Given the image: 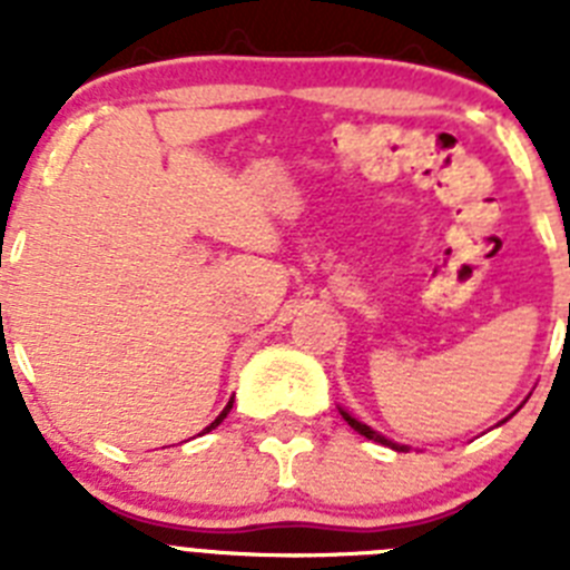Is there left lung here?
<instances>
[{
	"mask_svg": "<svg viewBox=\"0 0 570 570\" xmlns=\"http://www.w3.org/2000/svg\"><path fill=\"white\" fill-rule=\"evenodd\" d=\"M568 316H570V305H568ZM340 414H342V420L347 422V425L354 428L356 434H362V436H367V440L380 442V445L394 448V451H407V445H400V442H394V440H387V436H382L380 431H374V428H371V425H365V422H360V420H356V416H351V414H347L345 407H340ZM502 422H505V420H502Z\"/></svg>",
	"mask_w": 570,
	"mask_h": 570,
	"instance_id": "left-lung-1",
	"label": "left lung"
}]
</instances>
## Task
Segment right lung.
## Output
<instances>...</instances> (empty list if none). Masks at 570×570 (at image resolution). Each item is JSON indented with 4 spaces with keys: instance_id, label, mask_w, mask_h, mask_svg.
Listing matches in <instances>:
<instances>
[{
    "instance_id": "right-lung-1",
    "label": "right lung",
    "mask_w": 570,
    "mask_h": 570,
    "mask_svg": "<svg viewBox=\"0 0 570 570\" xmlns=\"http://www.w3.org/2000/svg\"><path fill=\"white\" fill-rule=\"evenodd\" d=\"M230 407H234V400H230V402H228V405H225V407H223V414L216 416V420H214V422H210V425H208V428H205V431H214V428H216V425H219V422H223V420H225V416H228V414H230ZM205 431H203V434H205Z\"/></svg>"
}]
</instances>
